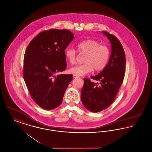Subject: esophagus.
Listing matches in <instances>:
<instances>
[{
	"label": "esophagus",
	"mask_w": 152,
	"mask_h": 152,
	"mask_svg": "<svg viewBox=\"0 0 152 152\" xmlns=\"http://www.w3.org/2000/svg\"><path fill=\"white\" fill-rule=\"evenodd\" d=\"M73 78H75V79H77V78H79V77L78 76H77V75H73Z\"/></svg>",
	"instance_id": "34e87169"
}]
</instances>
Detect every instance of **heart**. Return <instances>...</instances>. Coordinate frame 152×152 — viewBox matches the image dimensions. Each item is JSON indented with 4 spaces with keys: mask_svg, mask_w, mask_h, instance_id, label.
<instances>
[{
    "mask_svg": "<svg viewBox=\"0 0 152 152\" xmlns=\"http://www.w3.org/2000/svg\"><path fill=\"white\" fill-rule=\"evenodd\" d=\"M77 50L80 53L86 54L84 64L71 67L69 72L77 76H84L94 70L100 71L107 65L110 56L108 47L101 45L93 39H88L80 42L77 45ZM76 51L71 48H66L64 51L66 60L70 63L76 62Z\"/></svg>",
    "mask_w": 152,
    "mask_h": 152,
    "instance_id": "obj_1",
    "label": "heart"
}]
</instances>
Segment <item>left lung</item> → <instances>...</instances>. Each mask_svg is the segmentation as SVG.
Instances as JSON below:
<instances>
[{
  "instance_id": "left-lung-1",
  "label": "left lung",
  "mask_w": 152,
  "mask_h": 152,
  "mask_svg": "<svg viewBox=\"0 0 152 152\" xmlns=\"http://www.w3.org/2000/svg\"><path fill=\"white\" fill-rule=\"evenodd\" d=\"M111 44V53L108 63L101 72L92 79L84 78L81 100L83 105L92 112H99L107 108L116 98L123 83L125 69V54L123 46L116 36L102 31Z\"/></svg>"
}]
</instances>
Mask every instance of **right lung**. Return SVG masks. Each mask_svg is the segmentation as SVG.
Segmentation results:
<instances>
[{"instance_id":"1","label":"right lung","mask_w":152,"mask_h":152,"mask_svg":"<svg viewBox=\"0 0 152 152\" xmlns=\"http://www.w3.org/2000/svg\"><path fill=\"white\" fill-rule=\"evenodd\" d=\"M68 29H51L39 33L29 43L24 57L23 77L33 100L41 108L52 110L62 102L72 75L66 69V48L75 38Z\"/></svg>"}]
</instances>
